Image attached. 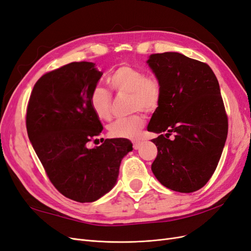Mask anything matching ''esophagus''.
I'll list each match as a JSON object with an SVG mask.
<instances>
[{"label": "esophagus", "instance_id": "34e87169", "mask_svg": "<svg viewBox=\"0 0 251 251\" xmlns=\"http://www.w3.org/2000/svg\"><path fill=\"white\" fill-rule=\"evenodd\" d=\"M140 145H141L140 141H135V142H133V149L134 150H138V149L140 148Z\"/></svg>", "mask_w": 251, "mask_h": 251}]
</instances>
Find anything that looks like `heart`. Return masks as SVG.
<instances>
[{
	"instance_id": "heart-1",
	"label": "heart",
	"mask_w": 251,
	"mask_h": 251,
	"mask_svg": "<svg viewBox=\"0 0 251 251\" xmlns=\"http://www.w3.org/2000/svg\"><path fill=\"white\" fill-rule=\"evenodd\" d=\"M112 89L117 93L129 94L132 111L151 114L158 110L162 99V87L155 75H146L139 67L123 64L109 76ZM90 107L100 119L108 120L112 115V94L106 88L96 86L90 93ZM145 125V116L135 113L116 119L109 126V134L120 139H136Z\"/></svg>"
}]
</instances>
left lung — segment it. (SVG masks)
I'll use <instances>...</instances> for the list:
<instances>
[{
    "label": "left lung",
    "instance_id": "obj_1",
    "mask_svg": "<svg viewBox=\"0 0 251 251\" xmlns=\"http://www.w3.org/2000/svg\"><path fill=\"white\" fill-rule=\"evenodd\" d=\"M148 63L162 87L160 107L148 126L160 134L151 140L158 146L151 170L168 189L197 191L217 168L227 137L218 80L206 63L174 51L153 54Z\"/></svg>",
    "mask_w": 251,
    "mask_h": 251
}]
</instances>
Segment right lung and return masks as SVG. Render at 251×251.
Listing matches in <instances>:
<instances>
[{
    "label": "right lung",
    "mask_w": 251,
    "mask_h": 251,
    "mask_svg": "<svg viewBox=\"0 0 251 251\" xmlns=\"http://www.w3.org/2000/svg\"><path fill=\"white\" fill-rule=\"evenodd\" d=\"M101 72L92 62H72L43 75L31 92L25 114L29 139L50 183L77 202L99 200L113 188L127 139H106L89 149L102 131L90 107Z\"/></svg>",
    "instance_id": "add662e5"
}]
</instances>
